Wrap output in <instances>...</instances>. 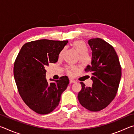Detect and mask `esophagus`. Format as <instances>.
I'll return each mask as SVG.
<instances>
[{"mask_svg": "<svg viewBox=\"0 0 134 134\" xmlns=\"http://www.w3.org/2000/svg\"><path fill=\"white\" fill-rule=\"evenodd\" d=\"M76 83V81L74 80V79H70V83L71 84V83Z\"/></svg>", "mask_w": 134, "mask_h": 134, "instance_id": "esophagus-1", "label": "esophagus"}]
</instances>
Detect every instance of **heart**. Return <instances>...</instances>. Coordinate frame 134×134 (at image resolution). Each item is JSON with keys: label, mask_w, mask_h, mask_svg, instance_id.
<instances>
[{"label": "heart", "mask_w": 134, "mask_h": 134, "mask_svg": "<svg viewBox=\"0 0 134 134\" xmlns=\"http://www.w3.org/2000/svg\"><path fill=\"white\" fill-rule=\"evenodd\" d=\"M72 47L77 51L79 54V60L81 64L83 65H87L90 63L92 61V58L90 54L88 53V46L86 44L85 42L83 41L78 40L75 41L72 43ZM64 50H62L60 52L59 56L62 57ZM76 70V67L72 65L68 67L67 68V72L69 74H71L72 71H75Z\"/></svg>", "instance_id": "1"}]
</instances>
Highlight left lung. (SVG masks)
<instances>
[{
	"label": "left lung",
	"instance_id": "1",
	"mask_svg": "<svg viewBox=\"0 0 134 134\" xmlns=\"http://www.w3.org/2000/svg\"><path fill=\"white\" fill-rule=\"evenodd\" d=\"M92 51V65L85 71L91 72L93 85L86 87L80 82L81 90L78 94L81 105L92 112L101 110L109 105L118 90L121 77V66L115 49L101 38L89 40Z\"/></svg>",
	"mask_w": 134,
	"mask_h": 134
}]
</instances>
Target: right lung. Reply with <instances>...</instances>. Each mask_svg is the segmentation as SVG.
Listing matches in <instances>:
<instances>
[{
    "label": "right lung",
    "instance_id": "obj_1",
    "mask_svg": "<svg viewBox=\"0 0 134 134\" xmlns=\"http://www.w3.org/2000/svg\"><path fill=\"white\" fill-rule=\"evenodd\" d=\"M68 41L40 40L25 44L16 58L13 74L20 96L28 107L41 115L55 109L69 79L65 76L48 83L45 78L50 63H55Z\"/></svg>",
    "mask_w": 134,
    "mask_h": 134
}]
</instances>
